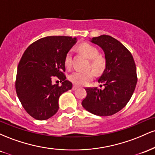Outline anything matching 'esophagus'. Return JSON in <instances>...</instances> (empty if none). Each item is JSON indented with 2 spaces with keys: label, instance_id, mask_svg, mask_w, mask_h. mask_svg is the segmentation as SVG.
Wrapping results in <instances>:
<instances>
[{
  "label": "esophagus",
  "instance_id": "obj_1",
  "mask_svg": "<svg viewBox=\"0 0 155 155\" xmlns=\"http://www.w3.org/2000/svg\"><path fill=\"white\" fill-rule=\"evenodd\" d=\"M77 88H78L77 85H74V86H73V87H72V90H76Z\"/></svg>",
  "mask_w": 155,
  "mask_h": 155
}]
</instances>
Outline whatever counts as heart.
<instances>
[{
    "mask_svg": "<svg viewBox=\"0 0 155 155\" xmlns=\"http://www.w3.org/2000/svg\"><path fill=\"white\" fill-rule=\"evenodd\" d=\"M79 49L87 58L91 60L90 65L92 68L96 72L104 71L106 68V60L103 57L99 56V51L95 47L90 44H82L79 46ZM65 65L70 68L72 65V51H69L65 55ZM94 77V72L91 70L76 71L68 76V79L76 85L86 84Z\"/></svg>",
    "mask_w": 155,
    "mask_h": 155,
    "instance_id": "obj_1",
    "label": "heart"
}]
</instances>
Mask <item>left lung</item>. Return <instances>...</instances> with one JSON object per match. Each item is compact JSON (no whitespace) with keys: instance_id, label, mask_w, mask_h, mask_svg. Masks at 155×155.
<instances>
[{"instance_id":"8db88e82","label":"left lung","mask_w":155,"mask_h":155,"mask_svg":"<svg viewBox=\"0 0 155 155\" xmlns=\"http://www.w3.org/2000/svg\"><path fill=\"white\" fill-rule=\"evenodd\" d=\"M91 42L105 53L106 68L98 79L104 88H85L87 96L81 105L93 114L111 116L122 109L132 97L137 83L136 63L128 49L110 35L94 37Z\"/></svg>"}]
</instances>
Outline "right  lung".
Instances as JSON below:
<instances>
[{
  "label": "right lung",
  "instance_id": "right-lung-1",
  "mask_svg": "<svg viewBox=\"0 0 155 155\" xmlns=\"http://www.w3.org/2000/svg\"><path fill=\"white\" fill-rule=\"evenodd\" d=\"M76 42L69 36H47L26 49L17 67L15 88L21 104L32 117L46 120L59 109L58 100L72 88L65 80V55ZM56 77L62 85H53Z\"/></svg>",
  "mask_w": 155,
  "mask_h": 155
}]
</instances>
